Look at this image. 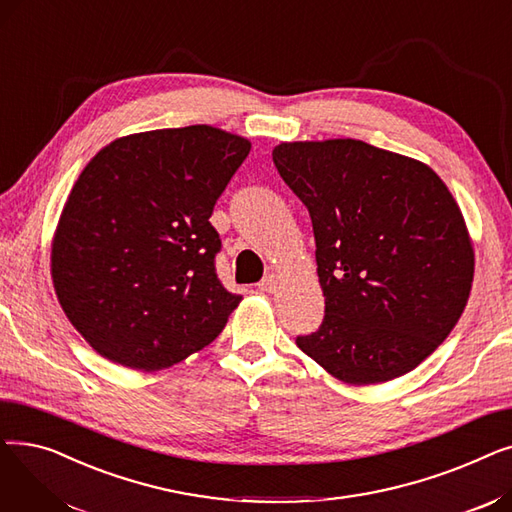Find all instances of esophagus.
I'll return each mask as SVG.
<instances>
[{"label":"esophagus","mask_w":512,"mask_h":512,"mask_svg":"<svg viewBox=\"0 0 512 512\" xmlns=\"http://www.w3.org/2000/svg\"><path fill=\"white\" fill-rule=\"evenodd\" d=\"M259 290H263V292H276V290H278V276H274V274L265 276V278L259 282Z\"/></svg>","instance_id":"34e87169"}]
</instances>
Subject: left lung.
<instances>
[{
  "label": "left lung",
  "instance_id": "8db88e82",
  "mask_svg": "<svg viewBox=\"0 0 512 512\" xmlns=\"http://www.w3.org/2000/svg\"><path fill=\"white\" fill-rule=\"evenodd\" d=\"M282 180L309 209L326 315L297 346L344 384L413 371L463 315L473 242L442 178L355 139L280 143Z\"/></svg>",
  "mask_w": 512,
  "mask_h": 512
}]
</instances>
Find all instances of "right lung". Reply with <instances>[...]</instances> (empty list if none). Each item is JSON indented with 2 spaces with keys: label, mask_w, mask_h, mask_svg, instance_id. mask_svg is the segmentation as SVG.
<instances>
[{
  "label": "right lung",
  "mask_w": 512,
  "mask_h": 512,
  "mask_svg": "<svg viewBox=\"0 0 512 512\" xmlns=\"http://www.w3.org/2000/svg\"><path fill=\"white\" fill-rule=\"evenodd\" d=\"M251 141L195 124L128 134L80 172L51 240L58 301L101 357L159 371L220 336L242 301L209 218Z\"/></svg>",
  "instance_id": "right-lung-1"
}]
</instances>
